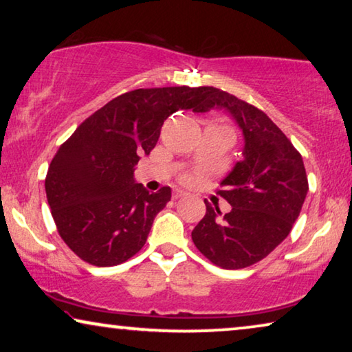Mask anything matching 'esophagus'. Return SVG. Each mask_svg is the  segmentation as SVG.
<instances>
[{"label":"esophagus","instance_id":"esophagus-1","mask_svg":"<svg viewBox=\"0 0 352 352\" xmlns=\"http://www.w3.org/2000/svg\"><path fill=\"white\" fill-rule=\"evenodd\" d=\"M186 195H187V192L181 190V189H175V190H173V199H175V200L181 199V197H186Z\"/></svg>","mask_w":352,"mask_h":352}]
</instances>
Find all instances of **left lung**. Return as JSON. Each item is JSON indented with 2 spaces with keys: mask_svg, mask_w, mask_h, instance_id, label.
<instances>
[{
  "mask_svg": "<svg viewBox=\"0 0 352 352\" xmlns=\"http://www.w3.org/2000/svg\"><path fill=\"white\" fill-rule=\"evenodd\" d=\"M199 112L226 109L242 129L243 160L221 181L218 194L232 206L221 214L205 200L206 213L192 230L199 252L223 269L261 261L290 234L307 189L301 153L263 110L213 86H201Z\"/></svg>",
  "mask_w": 352,
  "mask_h": 352,
  "instance_id": "obj_1",
  "label": "left lung"
}]
</instances>
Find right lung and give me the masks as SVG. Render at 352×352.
Returning a JSON list of instances; mask_svg holds the SVG:
<instances>
[{
  "label": "right lung",
  "mask_w": 352,
  "mask_h": 352,
  "mask_svg": "<svg viewBox=\"0 0 352 352\" xmlns=\"http://www.w3.org/2000/svg\"><path fill=\"white\" fill-rule=\"evenodd\" d=\"M201 105V88L134 89L96 110L62 144L45 187L57 232L76 256L117 266L144 247L171 189L148 194L134 181V166L155 147L171 113Z\"/></svg>",
  "instance_id": "add662e5"
}]
</instances>
